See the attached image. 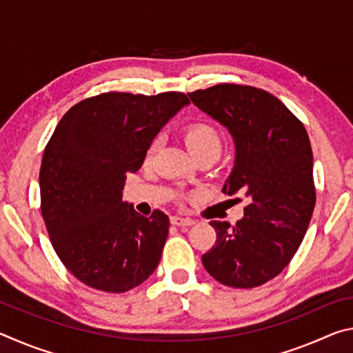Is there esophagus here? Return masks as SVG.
Here are the masks:
<instances>
[{"label":"esophagus","instance_id":"esophagus-1","mask_svg":"<svg viewBox=\"0 0 353 353\" xmlns=\"http://www.w3.org/2000/svg\"><path fill=\"white\" fill-rule=\"evenodd\" d=\"M171 223L174 224V225H179V227H188V225H193L194 224V219L182 218V216H172L171 218Z\"/></svg>","mask_w":353,"mask_h":353}]
</instances>
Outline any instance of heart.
Segmentation results:
<instances>
[{
	"instance_id": "heart-1",
	"label": "heart",
	"mask_w": 353,
	"mask_h": 353,
	"mask_svg": "<svg viewBox=\"0 0 353 353\" xmlns=\"http://www.w3.org/2000/svg\"><path fill=\"white\" fill-rule=\"evenodd\" d=\"M183 140L185 145L188 146L190 152L193 155L205 154V152H221L223 148V139H221L219 130L213 126L212 123L198 121L191 123L183 129ZM155 149H157V141H152L146 152V162H151Z\"/></svg>"
}]
</instances>
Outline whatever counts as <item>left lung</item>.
<instances>
[{"label":"left lung","mask_w":353,"mask_h":353,"mask_svg":"<svg viewBox=\"0 0 353 353\" xmlns=\"http://www.w3.org/2000/svg\"><path fill=\"white\" fill-rule=\"evenodd\" d=\"M188 97L234 137L235 166L223 191L248 199L235 225L210 221L216 243L202 255V265L225 286L255 288L288 266L312 219L316 190L308 134L282 101L261 88L218 83Z\"/></svg>","instance_id":"1"}]
</instances>
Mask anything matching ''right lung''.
<instances>
[{
  "label": "right lung",
  "instance_id": "right-lung-1",
  "mask_svg": "<svg viewBox=\"0 0 353 353\" xmlns=\"http://www.w3.org/2000/svg\"><path fill=\"white\" fill-rule=\"evenodd\" d=\"M190 103L185 93H101L65 113L45 148L40 208L52 248L87 286L126 292L162 259L170 218L141 216L123 202L155 135Z\"/></svg>",
  "mask_w": 353,
  "mask_h": 353
}]
</instances>
